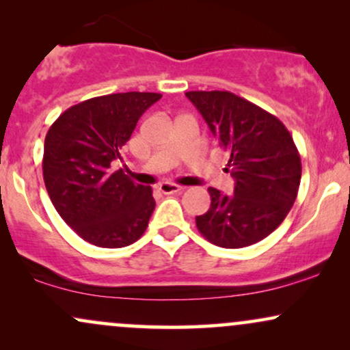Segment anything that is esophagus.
<instances>
[{
	"label": "esophagus",
	"mask_w": 350,
	"mask_h": 350,
	"mask_svg": "<svg viewBox=\"0 0 350 350\" xmlns=\"http://www.w3.org/2000/svg\"><path fill=\"white\" fill-rule=\"evenodd\" d=\"M159 192H163V194H176V192H180L183 191V186H178V184H172V183H161L158 186Z\"/></svg>",
	"instance_id": "esophagus-1"
}]
</instances>
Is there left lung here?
<instances>
[{"mask_svg":"<svg viewBox=\"0 0 350 350\" xmlns=\"http://www.w3.org/2000/svg\"><path fill=\"white\" fill-rule=\"evenodd\" d=\"M228 152L234 194L208 187L211 208L196 217L204 239L242 248L268 237L298 196L301 158L293 136L275 115L227 90L186 92Z\"/></svg>","mask_w":350,"mask_h":350,"instance_id":"obj_1","label":"left lung"}]
</instances>
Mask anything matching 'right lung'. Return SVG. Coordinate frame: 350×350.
Here are the masks:
<instances>
[{
	"label": "right lung",
	"mask_w": 350,
	"mask_h": 350,
	"mask_svg": "<svg viewBox=\"0 0 350 350\" xmlns=\"http://www.w3.org/2000/svg\"><path fill=\"white\" fill-rule=\"evenodd\" d=\"M161 98L126 92L88 98L67 108L44 142L42 174L47 194L64 222L85 242L103 248L131 245L154 211L150 186L111 170L139 116Z\"/></svg>",
	"instance_id": "right-lung-1"
}]
</instances>
